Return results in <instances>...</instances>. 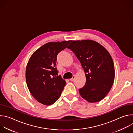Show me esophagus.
I'll return each instance as SVG.
<instances>
[{
    "label": "esophagus",
    "instance_id": "1",
    "mask_svg": "<svg viewBox=\"0 0 133 133\" xmlns=\"http://www.w3.org/2000/svg\"><path fill=\"white\" fill-rule=\"evenodd\" d=\"M75 75H73L72 77L71 78H70L69 80H70V81H73L75 79Z\"/></svg>",
    "mask_w": 133,
    "mask_h": 133
}]
</instances>
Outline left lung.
Segmentation results:
<instances>
[{
  "label": "left lung",
  "mask_w": 133,
  "mask_h": 133,
  "mask_svg": "<svg viewBox=\"0 0 133 133\" xmlns=\"http://www.w3.org/2000/svg\"><path fill=\"white\" fill-rule=\"evenodd\" d=\"M67 48L80 61L85 74V85L79 89L81 96L89 103L102 101L114 82L115 68L110 55L102 45L91 40L74 41Z\"/></svg>",
  "instance_id": "1"
}]
</instances>
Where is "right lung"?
<instances>
[{"mask_svg":"<svg viewBox=\"0 0 133 133\" xmlns=\"http://www.w3.org/2000/svg\"><path fill=\"white\" fill-rule=\"evenodd\" d=\"M71 41L49 42L31 55L26 69V80L32 96L45 105L53 104L61 96L66 82L58 75L57 56Z\"/></svg>","mask_w":133,"mask_h":133,"instance_id":"obj_1","label":"right lung"}]
</instances>
